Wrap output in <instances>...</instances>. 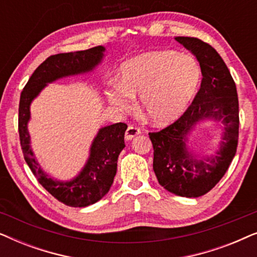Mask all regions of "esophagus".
<instances>
[{"mask_svg":"<svg viewBox=\"0 0 257 257\" xmlns=\"http://www.w3.org/2000/svg\"><path fill=\"white\" fill-rule=\"evenodd\" d=\"M142 133V131L138 127H136V126H128L127 130H126L125 132V139L126 140H131L135 138V137H137L138 135H140Z\"/></svg>","mask_w":257,"mask_h":257,"instance_id":"esophagus-1","label":"esophagus"}]
</instances>
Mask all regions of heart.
I'll use <instances>...</instances> for the list:
<instances>
[{
    "label": "heart",
    "mask_w": 257,
    "mask_h": 257,
    "mask_svg": "<svg viewBox=\"0 0 257 257\" xmlns=\"http://www.w3.org/2000/svg\"><path fill=\"white\" fill-rule=\"evenodd\" d=\"M119 82L106 90V98L119 111L139 107L154 125L177 120L191 103L198 89L201 71L192 56L172 51L147 52L125 62L119 70Z\"/></svg>",
    "instance_id": "heart-1"
}]
</instances>
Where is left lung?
<instances>
[{
	"instance_id": "8db88e82",
	"label": "left lung",
	"mask_w": 257,
	"mask_h": 257,
	"mask_svg": "<svg viewBox=\"0 0 257 257\" xmlns=\"http://www.w3.org/2000/svg\"><path fill=\"white\" fill-rule=\"evenodd\" d=\"M175 41L198 59L201 86L177 121L159 132L149 133L154 150L153 171L166 191L198 198L221 180L236 153L240 124L237 91L226 63L212 45L195 37L179 36ZM205 120L223 124V140L215 156H200L187 145L195 125Z\"/></svg>"
}]
</instances>
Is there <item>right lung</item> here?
Segmentation results:
<instances>
[{
    "label": "right lung",
    "instance_id": "right-lung-1",
    "mask_svg": "<svg viewBox=\"0 0 257 257\" xmlns=\"http://www.w3.org/2000/svg\"><path fill=\"white\" fill-rule=\"evenodd\" d=\"M104 52L105 48L98 45L83 51L50 56L35 70L20 98L19 133L24 159L38 182L54 198L70 207L93 205L110 191L117 173L118 157L125 147L124 135L127 125L117 122L99 128L82 171L71 180H57L45 173L31 149L28 131L30 105L48 84L92 71L103 61Z\"/></svg>",
    "mask_w": 257,
    "mask_h": 257
}]
</instances>
